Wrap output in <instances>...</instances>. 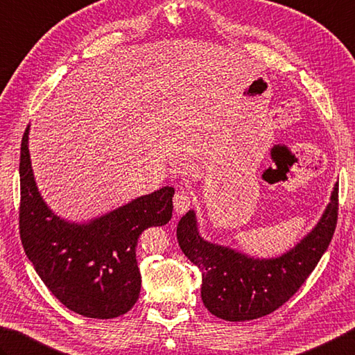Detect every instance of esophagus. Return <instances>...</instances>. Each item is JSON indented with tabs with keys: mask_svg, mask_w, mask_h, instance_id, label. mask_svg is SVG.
<instances>
[{
	"mask_svg": "<svg viewBox=\"0 0 355 355\" xmlns=\"http://www.w3.org/2000/svg\"><path fill=\"white\" fill-rule=\"evenodd\" d=\"M173 202H175V210L176 213H185L187 210L190 209V205L193 202V196L191 193L187 190V189H180L176 191L175 199H173Z\"/></svg>",
	"mask_w": 355,
	"mask_h": 355,
	"instance_id": "1",
	"label": "esophagus"
}]
</instances>
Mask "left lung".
<instances>
[{
    "label": "left lung",
    "mask_w": 355,
    "mask_h": 355,
    "mask_svg": "<svg viewBox=\"0 0 355 355\" xmlns=\"http://www.w3.org/2000/svg\"><path fill=\"white\" fill-rule=\"evenodd\" d=\"M338 218V184L309 235L284 255L258 259L199 236L195 211L178 224L184 255L202 273L200 297L207 309L227 322L264 317L283 306L315 269L334 236Z\"/></svg>",
    "instance_id": "obj_1"
}]
</instances>
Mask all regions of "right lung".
Here are the masks:
<instances>
[{
  "label": "right lung",
  "instance_id": "1",
  "mask_svg": "<svg viewBox=\"0 0 355 355\" xmlns=\"http://www.w3.org/2000/svg\"><path fill=\"white\" fill-rule=\"evenodd\" d=\"M29 126L19 155V238L48 289L72 312L116 318L140 293L137 239L145 229L173 215V187L140 196L117 210L76 224L52 213L40 196L29 156Z\"/></svg>",
  "mask_w": 355,
  "mask_h": 355
}]
</instances>
